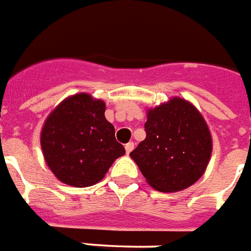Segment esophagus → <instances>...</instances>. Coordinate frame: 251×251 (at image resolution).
<instances>
[{
  "mask_svg": "<svg viewBox=\"0 0 251 251\" xmlns=\"http://www.w3.org/2000/svg\"><path fill=\"white\" fill-rule=\"evenodd\" d=\"M132 149H134V143H131V141H130V143L126 144V145H125L126 154H130V152L132 151Z\"/></svg>",
  "mask_w": 251,
  "mask_h": 251,
  "instance_id": "esophagus-1",
  "label": "esophagus"
}]
</instances>
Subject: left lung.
Listing matches in <instances>:
<instances>
[{
	"instance_id": "left-lung-1",
	"label": "left lung",
	"mask_w": 251,
	"mask_h": 251,
	"mask_svg": "<svg viewBox=\"0 0 251 251\" xmlns=\"http://www.w3.org/2000/svg\"><path fill=\"white\" fill-rule=\"evenodd\" d=\"M147 138L130 156L150 187L178 192L195 184L206 172L212 136L202 113L180 97L148 108Z\"/></svg>"
}]
</instances>
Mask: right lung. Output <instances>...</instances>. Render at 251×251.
Segmentation results:
<instances>
[{"instance_id":"1","label":"right lung","mask_w":251,"mask_h":251,"mask_svg":"<svg viewBox=\"0 0 251 251\" xmlns=\"http://www.w3.org/2000/svg\"><path fill=\"white\" fill-rule=\"evenodd\" d=\"M106 103L80 92L48 115L40 134L45 163L58 179L84 188L99 183L125 149L104 117Z\"/></svg>"}]
</instances>
